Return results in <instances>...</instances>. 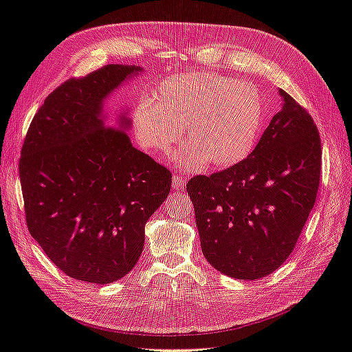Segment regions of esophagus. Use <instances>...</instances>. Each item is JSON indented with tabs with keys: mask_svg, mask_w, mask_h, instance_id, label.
<instances>
[{
	"mask_svg": "<svg viewBox=\"0 0 352 352\" xmlns=\"http://www.w3.org/2000/svg\"><path fill=\"white\" fill-rule=\"evenodd\" d=\"M185 185H186V180L180 176V175H175L173 176V188L175 189H184L185 188Z\"/></svg>",
	"mask_w": 352,
	"mask_h": 352,
	"instance_id": "esophagus-1",
	"label": "esophagus"
}]
</instances>
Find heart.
<instances>
[{
    "mask_svg": "<svg viewBox=\"0 0 352 352\" xmlns=\"http://www.w3.org/2000/svg\"><path fill=\"white\" fill-rule=\"evenodd\" d=\"M264 119V100L252 83L198 72L164 80L154 100L138 102L133 127L146 151L167 154L184 124L189 142L177 162L195 172L208 163L230 167L243 162L258 142Z\"/></svg>",
    "mask_w": 352,
    "mask_h": 352,
    "instance_id": "obj_1",
    "label": "heart"
}]
</instances>
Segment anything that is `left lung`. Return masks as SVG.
<instances>
[{"instance_id": "obj_1", "label": "left lung", "mask_w": 352, "mask_h": 352, "mask_svg": "<svg viewBox=\"0 0 352 352\" xmlns=\"http://www.w3.org/2000/svg\"><path fill=\"white\" fill-rule=\"evenodd\" d=\"M283 105L243 162L186 185L207 261L233 279H261L289 257L314 207L322 168L313 117Z\"/></svg>"}]
</instances>
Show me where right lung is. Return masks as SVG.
<instances>
[{
	"instance_id": "obj_1",
	"label": "right lung",
	"mask_w": 352,
	"mask_h": 352,
	"mask_svg": "<svg viewBox=\"0 0 352 352\" xmlns=\"http://www.w3.org/2000/svg\"><path fill=\"white\" fill-rule=\"evenodd\" d=\"M140 66L109 65L52 91L32 120L19 163L30 235L73 279L105 285L140 258L145 223L163 204L172 173L136 150L102 114L109 95Z\"/></svg>"
}]
</instances>
